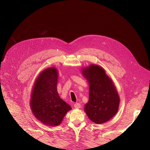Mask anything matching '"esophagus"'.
<instances>
[{"label":"esophagus","mask_w":150,"mask_h":150,"mask_svg":"<svg viewBox=\"0 0 150 150\" xmlns=\"http://www.w3.org/2000/svg\"><path fill=\"white\" fill-rule=\"evenodd\" d=\"M74 107L75 108H80L81 104H80L79 103H76V104H74Z\"/></svg>","instance_id":"esophagus-1"}]
</instances>
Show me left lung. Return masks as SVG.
<instances>
[{"instance_id": "left-lung-1", "label": "left lung", "mask_w": 150, "mask_h": 150, "mask_svg": "<svg viewBox=\"0 0 150 150\" xmlns=\"http://www.w3.org/2000/svg\"><path fill=\"white\" fill-rule=\"evenodd\" d=\"M82 74L89 86V101L85 104L84 111L95 123H104L118 111L119 94L103 67L91 64L83 68Z\"/></svg>"}]
</instances>
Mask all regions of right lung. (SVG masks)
<instances>
[{"label":"right lung","mask_w":150,"mask_h":150,"mask_svg":"<svg viewBox=\"0 0 150 150\" xmlns=\"http://www.w3.org/2000/svg\"><path fill=\"white\" fill-rule=\"evenodd\" d=\"M58 71L56 67L40 72L32 91L30 106L33 115L47 126L61 124L71 107L61 99L57 90Z\"/></svg>","instance_id":"right-lung-1"}]
</instances>
